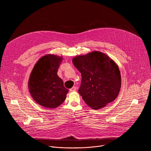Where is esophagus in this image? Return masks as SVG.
Wrapping results in <instances>:
<instances>
[{
	"label": "esophagus",
	"mask_w": 151,
	"mask_h": 151,
	"mask_svg": "<svg viewBox=\"0 0 151 151\" xmlns=\"http://www.w3.org/2000/svg\"><path fill=\"white\" fill-rule=\"evenodd\" d=\"M76 87H73L72 88H70L69 90H70V92H72V91H76Z\"/></svg>",
	"instance_id": "esophagus-1"
}]
</instances>
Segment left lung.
I'll use <instances>...</instances> for the list:
<instances>
[{"mask_svg": "<svg viewBox=\"0 0 151 151\" xmlns=\"http://www.w3.org/2000/svg\"><path fill=\"white\" fill-rule=\"evenodd\" d=\"M73 64L81 72L79 93L93 109H100L112 102L119 94L121 77L118 66L108 56L94 51L73 58Z\"/></svg>", "mask_w": 151, "mask_h": 151, "instance_id": "obj_1", "label": "left lung"}]
</instances>
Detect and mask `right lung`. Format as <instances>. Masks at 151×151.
<instances>
[{"label": "right lung", "mask_w": 151, "mask_h": 151, "mask_svg": "<svg viewBox=\"0 0 151 151\" xmlns=\"http://www.w3.org/2000/svg\"><path fill=\"white\" fill-rule=\"evenodd\" d=\"M61 61V57L46 55L38 60L30 74L28 84L30 93L36 102L45 107L59 106L69 91L57 73Z\"/></svg>", "instance_id": "obj_1"}]
</instances>
